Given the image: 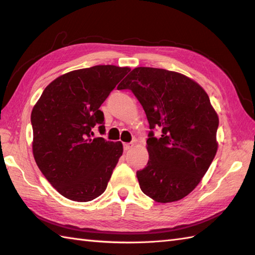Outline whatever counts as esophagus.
<instances>
[{
	"mask_svg": "<svg viewBox=\"0 0 255 255\" xmlns=\"http://www.w3.org/2000/svg\"><path fill=\"white\" fill-rule=\"evenodd\" d=\"M133 145H134L133 142L125 143V144H124V150H125V151H129V150H130V149L133 147Z\"/></svg>",
	"mask_w": 255,
	"mask_h": 255,
	"instance_id": "esophagus-1",
	"label": "esophagus"
}]
</instances>
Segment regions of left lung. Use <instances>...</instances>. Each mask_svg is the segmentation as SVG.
Listing matches in <instances>:
<instances>
[{"instance_id":"1","label":"left lung","mask_w":255,"mask_h":255,"mask_svg":"<svg viewBox=\"0 0 255 255\" xmlns=\"http://www.w3.org/2000/svg\"><path fill=\"white\" fill-rule=\"evenodd\" d=\"M131 90L147 115L149 161L137 171L141 191L158 203L180 200L209 169L218 142L219 118L205 90L184 74L165 69L134 68L117 86Z\"/></svg>"}]
</instances>
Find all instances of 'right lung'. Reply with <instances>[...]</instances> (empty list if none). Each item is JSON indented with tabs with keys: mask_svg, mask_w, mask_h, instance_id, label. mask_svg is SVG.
Wrapping results in <instances>:
<instances>
[{
	"mask_svg": "<svg viewBox=\"0 0 255 255\" xmlns=\"http://www.w3.org/2000/svg\"><path fill=\"white\" fill-rule=\"evenodd\" d=\"M130 68L95 66L58 77L31 111L32 154L42 174L62 196L90 202L105 192L123 154L121 141L94 138L105 131L100 110Z\"/></svg>",
	"mask_w": 255,
	"mask_h": 255,
	"instance_id": "1",
	"label": "right lung"
}]
</instances>
